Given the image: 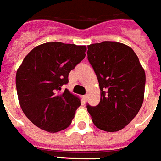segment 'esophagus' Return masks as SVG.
Listing matches in <instances>:
<instances>
[{
	"mask_svg": "<svg viewBox=\"0 0 161 161\" xmlns=\"http://www.w3.org/2000/svg\"><path fill=\"white\" fill-rule=\"evenodd\" d=\"M87 97H88L87 95H84V96H83V99H84L85 101H86V100H87Z\"/></svg>",
	"mask_w": 161,
	"mask_h": 161,
	"instance_id": "1",
	"label": "esophagus"
}]
</instances>
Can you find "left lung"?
<instances>
[{
	"label": "left lung",
	"mask_w": 161,
	"mask_h": 161,
	"mask_svg": "<svg viewBox=\"0 0 161 161\" xmlns=\"http://www.w3.org/2000/svg\"><path fill=\"white\" fill-rule=\"evenodd\" d=\"M87 58L99 81L100 101L86 105L94 125L121 130L134 119L144 101L145 73L135 52L114 41L88 46Z\"/></svg>",
	"instance_id": "8db88e82"
}]
</instances>
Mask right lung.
<instances>
[{
  "label": "right lung",
  "mask_w": 161,
  "mask_h": 161,
  "mask_svg": "<svg viewBox=\"0 0 161 161\" xmlns=\"http://www.w3.org/2000/svg\"><path fill=\"white\" fill-rule=\"evenodd\" d=\"M85 51V46L48 42L24 59L16 72L17 96L26 117L39 129L54 133L70 125L80 99L62 87Z\"/></svg>",
  "instance_id": "1"
}]
</instances>
